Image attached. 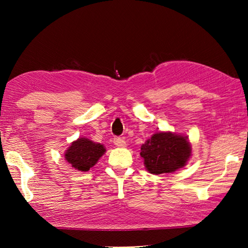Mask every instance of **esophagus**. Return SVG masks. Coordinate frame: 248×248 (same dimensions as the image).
I'll return each instance as SVG.
<instances>
[{
	"label": "esophagus",
	"instance_id": "1",
	"mask_svg": "<svg viewBox=\"0 0 248 248\" xmlns=\"http://www.w3.org/2000/svg\"><path fill=\"white\" fill-rule=\"evenodd\" d=\"M114 144L118 147H124L125 145V141L121 138H114Z\"/></svg>",
	"mask_w": 248,
	"mask_h": 248
}]
</instances>
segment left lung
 <instances>
[{
    "label": "left lung",
    "instance_id": "8db88e82",
    "mask_svg": "<svg viewBox=\"0 0 248 248\" xmlns=\"http://www.w3.org/2000/svg\"><path fill=\"white\" fill-rule=\"evenodd\" d=\"M191 155L187 136L171 132H157L140 147L145 167L154 175L176 171L186 165Z\"/></svg>",
    "mask_w": 248,
    "mask_h": 248
}]
</instances>
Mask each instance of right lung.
Returning <instances> with one entry per match:
<instances>
[{
	"label": "right lung",
	"instance_id": "add662e5",
	"mask_svg": "<svg viewBox=\"0 0 248 248\" xmlns=\"http://www.w3.org/2000/svg\"><path fill=\"white\" fill-rule=\"evenodd\" d=\"M104 146L85 138L72 141L65 152L66 161L80 171H87L105 154Z\"/></svg>",
	"mask_w": 248,
	"mask_h": 248
}]
</instances>
